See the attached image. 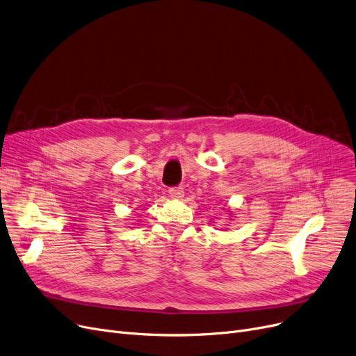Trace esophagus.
Returning a JSON list of instances; mask_svg holds the SVG:
<instances>
[{"instance_id": "obj_1", "label": "esophagus", "mask_w": 356, "mask_h": 356, "mask_svg": "<svg viewBox=\"0 0 356 356\" xmlns=\"http://www.w3.org/2000/svg\"><path fill=\"white\" fill-rule=\"evenodd\" d=\"M168 193H170V196H172L173 199H181L184 196L183 188H170Z\"/></svg>"}]
</instances>
